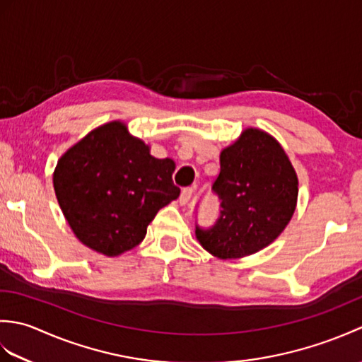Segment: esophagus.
Listing matches in <instances>:
<instances>
[{"label":"esophagus","instance_id":"obj_1","mask_svg":"<svg viewBox=\"0 0 362 362\" xmlns=\"http://www.w3.org/2000/svg\"><path fill=\"white\" fill-rule=\"evenodd\" d=\"M193 193H194V188L193 187H188V188H183L182 193H180V197H179V202L182 205H185L189 202V199L193 197Z\"/></svg>","mask_w":362,"mask_h":362}]
</instances>
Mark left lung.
Wrapping results in <instances>:
<instances>
[{
  "mask_svg": "<svg viewBox=\"0 0 362 362\" xmlns=\"http://www.w3.org/2000/svg\"><path fill=\"white\" fill-rule=\"evenodd\" d=\"M298 182L281 146L258 129L244 130L221 152L211 191L219 201L214 224H196L205 250L219 258L252 255L279 236L296 210Z\"/></svg>",
  "mask_w": 362,
  "mask_h": 362,
  "instance_id": "1",
  "label": "left lung"
}]
</instances>
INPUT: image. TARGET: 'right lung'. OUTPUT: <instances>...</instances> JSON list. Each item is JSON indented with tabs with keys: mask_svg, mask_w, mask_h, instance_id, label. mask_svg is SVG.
Listing matches in <instances>:
<instances>
[{
	"mask_svg": "<svg viewBox=\"0 0 362 362\" xmlns=\"http://www.w3.org/2000/svg\"><path fill=\"white\" fill-rule=\"evenodd\" d=\"M174 161L156 158L121 122L95 129L68 149L54 171V191L79 241L107 257L134 249L149 222L174 199Z\"/></svg>",
	"mask_w": 362,
	"mask_h": 362,
	"instance_id": "add662e5",
	"label": "right lung"
}]
</instances>
